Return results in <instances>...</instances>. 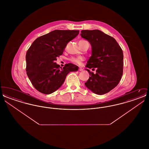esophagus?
I'll use <instances>...</instances> for the list:
<instances>
[{"instance_id":"1","label":"esophagus","mask_w":149,"mask_h":149,"mask_svg":"<svg viewBox=\"0 0 149 149\" xmlns=\"http://www.w3.org/2000/svg\"><path fill=\"white\" fill-rule=\"evenodd\" d=\"M83 69L82 68H79V71H83Z\"/></svg>"}]
</instances>
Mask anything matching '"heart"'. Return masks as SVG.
<instances>
[{"instance_id": "1", "label": "heart", "mask_w": 149, "mask_h": 149, "mask_svg": "<svg viewBox=\"0 0 149 149\" xmlns=\"http://www.w3.org/2000/svg\"><path fill=\"white\" fill-rule=\"evenodd\" d=\"M85 41H85V40H80L79 43L84 42ZM83 58L81 57H71L70 58V61H71V63L75 64H78V65H80L81 64V63L83 61Z\"/></svg>"}]
</instances>
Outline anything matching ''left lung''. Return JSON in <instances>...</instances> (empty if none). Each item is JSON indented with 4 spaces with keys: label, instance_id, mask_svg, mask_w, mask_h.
Masks as SVG:
<instances>
[{
    "label": "left lung",
    "instance_id": "obj_1",
    "mask_svg": "<svg viewBox=\"0 0 149 149\" xmlns=\"http://www.w3.org/2000/svg\"><path fill=\"white\" fill-rule=\"evenodd\" d=\"M81 36L92 45V55L86 67L89 78L85 85L93 92L103 95L118 84L123 74V54L120 46L113 37L98 29L83 30Z\"/></svg>",
    "mask_w": 149,
    "mask_h": 149
}]
</instances>
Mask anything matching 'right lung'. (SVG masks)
Wrapping results in <instances>:
<instances>
[{"instance_id":"1","label":"right lung","mask_w":149,"mask_h":149,"mask_svg":"<svg viewBox=\"0 0 149 149\" xmlns=\"http://www.w3.org/2000/svg\"><path fill=\"white\" fill-rule=\"evenodd\" d=\"M79 30H55L38 37L27 50L26 60L27 75L36 89L45 94L57 90L68 73L78 71L71 63L63 68L55 63L63 55L68 43L78 35Z\"/></svg>"}]
</instances>
